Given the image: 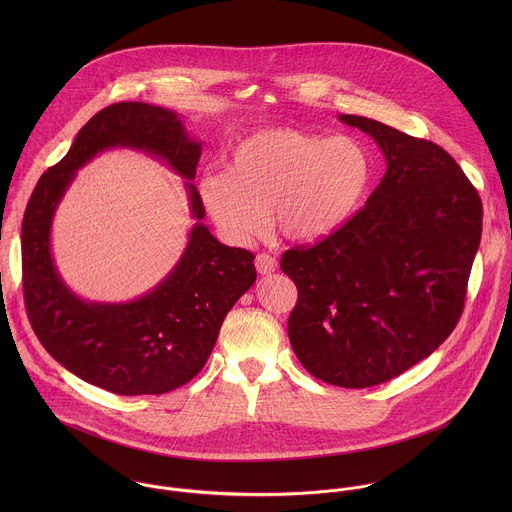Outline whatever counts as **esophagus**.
I'll use <instances>...</instances> for the list:
<instances>
[{
  "mask_svg": "<svg viewBox=\"0 0 512 512\" xmlns=\"http://www.w3.org/2000/svg\"><path fill=\"white\" fill-rule=\"evenodd\" d=\"M256 270H258V274H262V276L272 274V272L278 270V260H276L274 256L262 252V254L256 256Z\"/></svg>",
  "mask_w": 512,
  "mask_h": 512,
  "instance_id": "esophagus-1",
  "label": "esophagus"
}]
</instances>
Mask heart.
I'll list each match as a JSON object with an SVG mask.
<instances>
[{
    "label": "heart",
    "mask_w": 512,
    "mask_h": 512,
    "mask_svg": "<svg viewBox=\"0 0 512 512\" xmlns=\"http://www.w3.org/2000/svg\"><path fill=\"white\" fill-rule=\"evenodd\" d=\"M372 181V159L353 136L264 128L238 140L224 171L199 183L220 230L238 242L260 234L266 211L293 242H317L353 219Z\"/></svg>",
    "instance_id": "heart-1"
}]
</instances>
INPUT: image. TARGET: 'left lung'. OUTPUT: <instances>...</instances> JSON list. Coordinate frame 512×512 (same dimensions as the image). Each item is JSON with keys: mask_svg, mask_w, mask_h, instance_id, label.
I'll return each mask as SVG.
<instances>
[{"mask_svg": "<svg viewBox=\"0 0 512 512\" xmlns=\"http://www.w3.org/2000/svg\"><path fill=\"white\" fill-rule=\"evenodd\" d=\"M386 157V173L341 230L293 246V353L315 378L368 388L430 357L455 329L483 228L477 189L438 144L341 114Z\"/></svg>", "mask_w": 512, "mask_h": 512, "instance_id": "left-lung-1", "label": "left lung"}]
</instances>
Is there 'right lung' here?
I'll return each mask as SVG.
<instances>
[{
	"label": "right lung",
	"instance_id": "right-lung-1",
	"mask_svg": "<svg viewBox=\"0 0 512 512\" xmlns=\"http://www.w3.org/2000/svg\"><path fill=\"white\" fill-rule=\"evenodd\" d=\"M110 147L142 149L185 179L193 219L205 207L193 185L201 144L179 116L146 102H118L94 114L69 153L47 169L21 226L23 297L31 327L47 353L78 378L122 396L165 394L201 372L232 305L256 282L254 254L220 244L197 222L187 248L151 292L130 303L76 297L51 254L55 211L76 169Z\"/></svg>",
	"mask_w": 512,
	"mask_h": 512
}]
</instances>
